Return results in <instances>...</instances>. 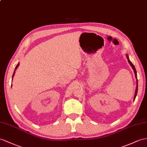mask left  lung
I'll use <instances>...</instances> for the list:
<instances>
[{
    "mask_svg": "<svg viewBox=\"0 0 147 147\" xmlns=\"http://www.w3.org/2000/svg\"><path fill=\"white\" fill-rule=\"evenodd\" d=\"M127 60H128V63H130V65L131 66L132 69H134V73H135V77L136 78H137V87H136V90H135V96H134V100L135 99V97L136 96H137V91H138V80H137V71H136V69L135 68V66L134 65V64L132 63L131 62L130 60H129V58H128V55L127 54Z\"/></svg>",
    "mask_w": 147,
    "mask_h": 147,
    "instance_id": "left-lung-1",
    "label": "left lung"
}]
</instances>
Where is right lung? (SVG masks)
<instances>
[{"label": "right lung", "instance_id": "obj_1", "mask_svg": "<svg viewBox=\"0 0 147 147\" xmlns=\"http://www.w3.org/2000/svg\"><path fill=\"white\" fill-rule=\"evenodd\" d=\"M19 63H18V64H17V65H16V69H15V70H14V71H13V76H12V79H13V77L14 76V74H15V72H16V71H16V69H17V67H19Z\"/></svg>", "mask_w": 147, "mask_h": 147}]
</instances>
